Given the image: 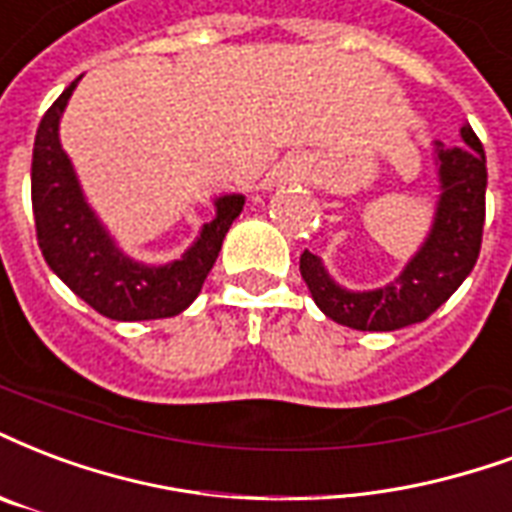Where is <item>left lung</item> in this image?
Here are the masks:
<instances>
[{
	"label": "left lung",
	"instance_id": "left-lung-1",
	"mask_svg": "<svg viewBox=\"0 0 512 512\" xmlns=\"http://www.w3.org/2000/svg\"><path fill=\"white\" fill-rule=\"evenodd\" d=\"M464 146L431 143L437 203L423 244L388 285L350 290L339 285L323 257L306 249L301 276L317 309L355 331H399L423 323L456 293L478 263L486 222V151L469 124L458 130Z\"/></svg>",
	"mask_w": 512,
	"mask_h": 512
}]
</instances>
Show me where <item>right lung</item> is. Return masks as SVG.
I'll use <instances>...</instances> for the list:
<instances>
[{"label":"right lung","instance_id":"1","mask_svg":"<svg viewBox=\"0 0 512 512\" xmlns=\"http://www.w3.org/2000/svg\"><path fill=\"white\" fill-rule=\"evenodd\" d=\"M81 78L59 94L34 135L32 211L40 252L64 285L102 317L119 323L176 317L198 298L246 198L230 192L211 200L214 219L200 225L181 257L143 263L127 255L86 200L73 160L59 138L64 108Z\"/></svg>","mask_w":512,"mask_h":512}]
</instances>
